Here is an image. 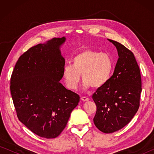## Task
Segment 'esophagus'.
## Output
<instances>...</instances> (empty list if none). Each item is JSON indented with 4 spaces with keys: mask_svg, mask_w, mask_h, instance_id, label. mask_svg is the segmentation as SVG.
I'll return each instance as SVG.
<instances>
[{
    "mask_svg": "<svg viewBox=\"0 0 154 154\" xmlns=\"http://www.w3.org/2000/svg\"><path fill=\"white\" fill-rule=\"evenodd\" d=\"M81 99H82V100H83V101H88L90 100L89 98L87 97H85V96H82V97L81 98Z\"/></svg>",
    "mask_w": 154,
    "mask_h": 154,
    "instance_id": "1",
    "label": "esophagus"
}]
</instances>
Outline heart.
<instances>
[{
  "label": "heart",
  "mask_w": 154,
  "mask_h": 154,
  "mask_svg": "<svg viewBox=\"0 0 154 154\" xmlns=\"http://www.w3.org/2000/svg\"><path fill=\"white\" fill-rule=\"evenodd\" d=\"M115 67L110 54L100 53L92 49H84L74 56L72 65H66L62 75L68 88L75 90L79 85L81 75L85 89L93 87L99 89L105 86L113 75Z\"/></svg>",
  "instance_id": "obj_1"
}]
</instances>
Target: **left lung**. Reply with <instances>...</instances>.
<instances>
[{
    "label": "left lung",
    "instance_id": "left-lung-1",
    "mask_svg": "<svg viewBox=\"0 0 154 154\" xmlns=\"http://www.w3.org/2000/svg\"><path fill=\"white\" fill-rule=\"evenodd\" d=\"M118 49L119 58L113 75L92 99L96 105L94 123L104 133L122 129L133 118L140 105L141 77L132 52L117 41L108 39Z\"/></svg>",
    "mask_w": 154,
    "mask_h": 154
}]
</instances>
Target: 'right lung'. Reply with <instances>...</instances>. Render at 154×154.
Listing matches in <instances>:
<instances>
[{"instance_id": "1", "label": "right lung", "mask_w": 154, "mask_h": 154, "mask_svg": "<svg viewBox=\"0 0 154 154\" xmlns=\"http://www.w3.org/2000/svg\"><path fill=\"white\" fill-rule=\"evenodd\" d=\"M65 39L54 38L28 49L18 59L11 77L10 90L18 119L46 139L60 134L79 102L77 94L60 83L65 64L60 47Z\"/></svg>"}]
</instances>
